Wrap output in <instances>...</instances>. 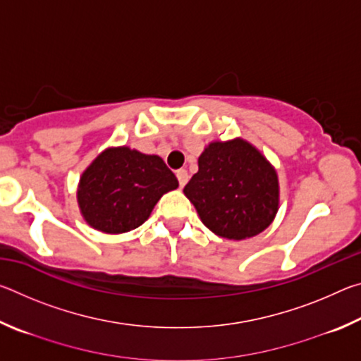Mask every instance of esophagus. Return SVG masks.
Returning a JSON list of instances; mask_svg holds the SVG:
<instances>
[{
	"mask_svg": "<svg viewBox=\"0 0 361 361\" xmlns=\"http://www.w3.org/2000/svg\"><path fill=\"white\" fill-rule=\"evenodd\" d=\"M176 178H178L180 186L183 188L188 183V180H189V175H188V172H186L185 169H180V170H176Z\"/></svg>",
	"mask_w": 361,
	"mask_h": 361,
	"instance_id": "obj_1",
	"label": "esophagus"
}]
</instances>
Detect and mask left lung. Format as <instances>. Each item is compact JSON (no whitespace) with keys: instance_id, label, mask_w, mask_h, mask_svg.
<instances>
[{"instance_id":"8db88e82","label":"left lung","mask_w":361,"mask_h":361,"mask_svg":"<svg viewBox=\"0 0 361 361\" xmlns=\"http://www.w3.org/2000/svg\"><path fill=\"white\" fill-rule=\"evenodd\" d=\"M183 192L207 228L229 240L258 235L279 210L276 169L242 138L207 146Z\"/></svg>"}]
</instances>
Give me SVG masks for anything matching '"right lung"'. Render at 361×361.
Returning a JSON list of instances; mask_svg holds the SVG:
<instances>
[{
    "instance_id": "obj_1",
    "label": "right lung",
    "mask_w": 361,
    "mask_h": 361,
    "mask_svg": "<svg viewBox=\"0 0 361 361\" xmlns=\"http://www.w3.org/2000/svg\"><path fill=\"white\" fill-rule=\"evenodd\" d=\"M178 188V180L159 156L129 146L108 148L84 170L78 205L85 223L105 234L142 226L157 200Z\"/></svg>"
}]
</instances>
